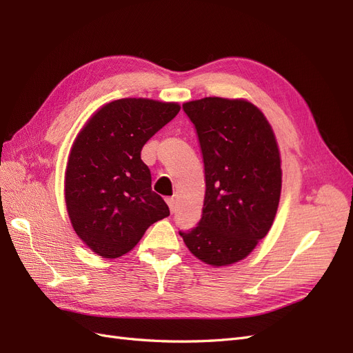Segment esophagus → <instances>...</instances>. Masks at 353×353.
Wrapping results in <instances>:
<instances>
[{
	"label": "esophagus",
	"instance_id": "esophagus-1",
	"mask_svg": "<svg viewBox=\"0 0 353 353\" xmlns=\"http://www.w3.org/2000/svg\"><path fill=\"white\" fill-rule=\"evenodd\" d=\"M166 203H168V206H169L170 213H174V212H175V208H176V201H175V199H168V200H166Z\"/></svg>",
	"mask_w": 353,
	"mask_h": 353
}]
</instances>
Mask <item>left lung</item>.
<instances>
[{"instance_id":"1","label":"left lung","mask_w":353,"mask_h":353,"mask_svg":"<svg viewBox=\"0 0 353 353\" xmlns=\"http://www.w3.org/2000/svg\"><path fill=\"white\" fill-rule=\"evenodd\" d=\"M183 110L196 128L206 193L199 223L179 234L203 262H239L268 234L279 208L281 160L272 128L245 100L206 97Z\"/></svg>"}]
</instances>
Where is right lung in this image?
<instances>
[{"label": "right lung", "instance_id": "1", "mask_svg": "<svg viewBox=\"0 0 353 353\" xmlns=\"http://www.w3.org/2000/svg\"><path fill=\"white\" fill-rule=\"evenodd\" d=\"M176 103L116 100L82 128L70 150L65 199L74 232L103 258L134 249L152 223L169 216L152 191L144 144L179 112Z\"/></svg>", "mask_w": 353, "mask_h": 353}]
</instances>
